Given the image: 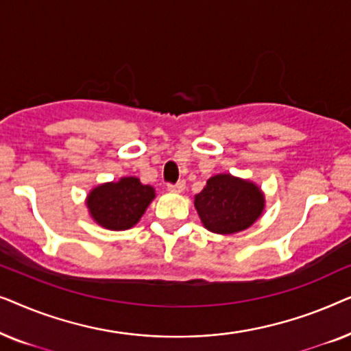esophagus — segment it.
I'll use <instances>...</instances> for the list:
<instances>
[{"mask_svg":"<svg viewBox=\"0 0 351 351\" xmlns=\"http://www.w3.org/2000/svg\"><path fill=\"white\" fill-rule=\"evenodd\" d=\"M184 189H185V182L184 180H179L177 184L167 185V190L174 191V193H180V191H184Z\"/></svg>","mask_w":351,"mask_h":351,"instance_id":"34e87169","label":"esophagus"}]
</instances>
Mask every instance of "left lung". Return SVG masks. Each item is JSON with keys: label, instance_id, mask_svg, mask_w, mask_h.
<instances>
[{"label": "left lung", "instance_id": "obj_1", "mask_svg": "<svg viewBox=\"0 0 351 351\" xmlns=\"http://www.w3.org/2000/svg\"><path fill=\"white\" fill-rule=\"evenodd\" d=\"M195 208L209 232L232 234L249 228L261 217L265 196L252 182L217 174L195 196Z\"/></svg>", "mask_w": 351, "mask_h": 351}]
</instances>
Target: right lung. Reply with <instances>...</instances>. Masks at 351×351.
<instances>
[{
  "instance_id": "right-lung-1",
  "label": "right lung",
  "mask_w": 351,
  "mask_h": 351,
  "mask_svg": "<svg viewBox=\"0 0 351 351\" xmlns=\"http://www.w3.org/2000/svg\"><path fill=\"white\" fill-rule=\"evenodd\" d=\"M155 198V189L137 177H123L90 190L86 199L89 214L104 228L128 230L136 225Z\"/></svg>"
}]
</instances>
